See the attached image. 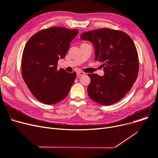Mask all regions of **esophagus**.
Here are the masks:
<instances>
[{
    "label": "esophagus",
    "instance_id": "1",
    "mask_svg": "<svg viewBox=\"0 0 158 158\" xmlns=\"http://www.w3.org/2000/svg\"><path fill=\"white\" fill-rule=\"evenodd\" d=\"M85 74V73H84L83 72H78L77 73V76H78V77L84 76Z\"/></svg>",
    "mask_w": 158,
    "mask_h": 158
}]
</instances>
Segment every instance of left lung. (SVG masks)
Masks as SVG:
<instances>
[{
	"instance_id": "left-lung-1",
	"label": "left lung",
	"mask_w": 158,
	"mask_h": 158,
	"mask_svg": "<svg viewBox=\"0 0 158 158\" xmlns=\"http://www.w3.org/2000/svg\"><path fill=\"white\" fill-rule=\"evenodd\" d=\"M82 40L89 41L95 48V60L102 63L104 75L89 73L87 88L90 98L110 106L126 95L136 80L139 62L136 48L126 32L108 28L85 32Z\"/></svg>"
}]
</instances>
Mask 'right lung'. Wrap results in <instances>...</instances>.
<instances>
[{"label":"right lung","instance_id":"right-lung-1","mask_svg":"<svg viewBox=\"0 0 158 158\" xmlns=\"http://www.w3.org/2000/svg\"><path fill=\"white\" fill-rule=\"evenodd\" d=\"M77 29L59 27L41 30L28 40L23 49L22 75L30 92L46 104L60 102L68 95L76 73L57 68L67 53Z\"/></svg>","mask_w":158,"mask_h":158}]
</instances>
